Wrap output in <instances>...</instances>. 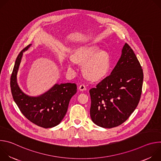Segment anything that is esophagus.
<instances>
[{
    "instance_id": "esophagus-1",
    "label": "esophagus",
    "mask_w": 161,
    "mask_h": 161,
    "mask_svg": "<svg viewBox=\"0 0 161 161\" xmlns=\"http://www.w3.org/2000/svg\"><path fill=\"white\" fill-rule=\"evenodd\" d=\"M79 90H81V91L85 90H86V86H85L84 84H81V85H80V86H79Z\"/></svg>"
}]
</instances>
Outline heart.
I'll list each match as a JSON object with an SVG mask.
<instances>
[{"instance_id": "obj_1", "label": "heart", "mask_w": 161, "mask_h": 161, "mask_svg": "<svg viewBox=\"0 0 161 161\" xmlns=\"http://www.w3.org/2000/svg\"><path fill=\"white\" fill-rule=\"evenodd\" d=\"M73 57L67 58L68 66L73 68L75 61L83 64L85 76L92 80L96 81L103 78L109 68V55L94 44L81 46L74 52Z\"/></svg>"}]
</instances>
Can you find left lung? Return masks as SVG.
I'll return each instance as SVG.
<instances>
[{"mask_svg": "<svg viewBox=\"0 0 161 161\" xmlns=\"http://www.w3.org/2000/svg\"><path fill=\"white\" fill-rule=\"evenodd\" d=\"M143 81L140 63L125 43L111 74L89 90L92 120L104 128L117 127L126 121L140 102Z\"/></svg>", "mask_w": 161, "mask_h": 161, "instance_id": "left-lung-1", "label": "left lung"}]
</instances>
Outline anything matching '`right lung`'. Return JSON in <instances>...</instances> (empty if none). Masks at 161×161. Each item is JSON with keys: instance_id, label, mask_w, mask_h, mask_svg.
<instances>
[{"instance_id": "add662e5", "label": "right lung", "mask_w": 161, "mask_h": 161, "mask_svg": "<svg viewBox=\"0 0 161 161\" xmlns=\"http://www.w3.org/2000/svg\"><path fill=\"white\" fill-rule=\"evenodd\" d=\"M31 46L20 52L16 59L10 80L11 93L20 111L29 121L43 128H51L59 124L64 119L71 97L76 93L77 86L71 83L55 84L38 97H30L23 92L17 83L16 75L23 52Z\"/></svg>"}]
</instances>
